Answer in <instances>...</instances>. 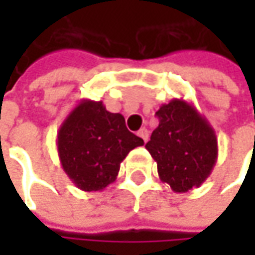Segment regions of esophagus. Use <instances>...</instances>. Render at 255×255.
<instances>
[{
	"instance_id": "34e87169",
	"label": "esophagus",
	"mask_w": 255,
	"mask_h": 255,
	"mask_svg": "<svg viewBox=\"0 0 255 255\" xmlns=\"http://www.w3.org/2000/svg\"><path fill=\"white\" fill-rule=\"evenodd\" d=\"M137 136L142 137L143 142H147V140H149V130H147L146 128H142V129L137 132Z\"/></svg>"
}]
</instances>
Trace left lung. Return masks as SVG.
Masks as SVG:
<instances>
[{
	"label": "left lung",
	"instance_id": "left-lung-1",
	"mask_svg": "<svg viewBox=\"0 0 255 255\" xmlns=\"http://www.w3.org/2000/svg\"><path fill=\"white\" fill-rule=\"evenodd\" d=\"M146 149L157 163V173L174 193L200 187L219 156L217 136L197 109L183 99L164 103Z\"/></svg>",
	"mask_w": 255,
	"mask_h": 255
}]
</instances>
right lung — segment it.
<instances>
[{
  "instance_id": "right-lung-1",
  "label": "right lung",
  "mask_w": 255,
  "mask_h": 255,
  "mask_svg": "<svg viewBox=\"0 0 255 255\" xmlns=\"http://www.w3.org/2000/svg\"><path fill=\"white\" fill-rule=\"evenodd\" d=\"M144 142L128 130L121 113L106 111L102 101L82 99L58 130L62 169L78 189L101 191L116 180L128 153Z\"/></svg>"
}]
</instances>
